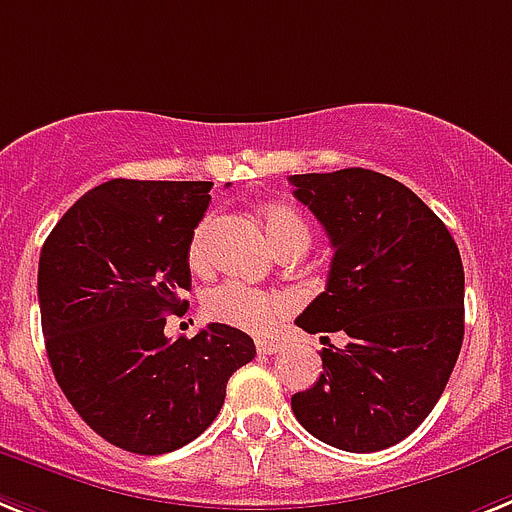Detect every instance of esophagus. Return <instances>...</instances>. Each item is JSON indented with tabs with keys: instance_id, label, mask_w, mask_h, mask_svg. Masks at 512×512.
<instances>
[{
	"instance_id": "34e87169",
	"label": "esophagus",
	"mask_w": 512,
	"mask_h": 512,
	"mask_svg": "<svg viewBox=\"0 0 512 512\" xmlns=\"http://www.w3.org/2000/svg\"><path fill=\"white\" fill-rule=\"evenodd\" d=\"M255 346H257V354H263V356L278 354V351L283 349V343L278 341V338H257Z\"/></svg>"
}]
</instances>
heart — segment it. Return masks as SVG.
Masks as SVG:
<instances>
[{"label":"heart","instance_id":"b5f03b06","mask_svg":"<svg viewBox=\"0 0 512 512\" xmlns=\"http://www.w3.org/2000/svg\"><path fill=\"white\" fill-rule=\"evenodd\" d=\"M260 229L273 249L299 247L304 252L309 244V226L304 218L289 205H268L260 210ZM213 216H205L197 223L190 239V265L192 268H203L205 265V242H208ZM205 315L210 320L231 325V328L249 330V333H263L281 315H286L289 302L281 294H268V291L252 289L239 281H226L216 289L205 294L203 302Z\"/></svg>","mask_w":512,"mask_h":512}]
</instances>
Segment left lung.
Segmentation results:
<instances>
[{
  "instance_id": "left-lung-1",
  "label": "left lung",
  "mask_w": 512,
  "mask_h": 512,
  "mask_svg": "<svg viewBox=\"0 0 512 512\" xmlns=\"http://www.w3.org/2000/svg\"><path fill=\"white\" fill-rule=\"evenodd\" d=\"M294 197L336 249L328 286L296 317L322 333L320 380L291 398L309 435L349 453L409 437L435 409L463 343V263L445 223L369 169L294 174ZM328 332H346L338 350Z\"/></svg>"
}]
</instances>
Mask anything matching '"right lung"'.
<instances>
[{"label": "right lung", "instance_id": "1", "mask_svg": "<svg viewBox=\"0 0 512 512\" xmlns=\"http://www.w3.org/2000/svg\"><path fill=\"white\" fill-rule=\"evenodd\" d=\"M210 187L111 179L80 197L41 249L54 377L83 422L130 453H171L203 435L229 377L255 359V341L221 322L195 338L163 336L166 315L190 307V239Z\"/></svg>", "mask_w": 512, "mask_h": 512}]
</instances>
